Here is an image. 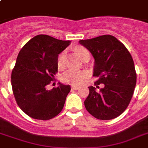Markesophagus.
Listing matches in <instances>:
<instances>
[{
  "instance_id": "34e87169",
  "label": "esophagus",
  "mask_w": 148,
  "mask_h": 148,
  "mask_svg": "<svg viewBox=\"0 0 148 148\" xmlns=\"http://www.w3.org/2000/svg\"><path fill=\"white\" fill-rule=\"evenodd\" d=\"M71 88L74 89V90H78L79 88H80V87H78V86H74V85H72L71 86Z\"/></svg>"
}]
</instances>
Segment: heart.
I'll return each mask as SVG.
<instances>
[{
	"label": "heart",
	"instance_id": "heart-1",
	"mask_svg": "<svg viewBox=\"0 0 148 148\" xmlns=\"http://www.w3.org/2000/svg\"><path fill=\"white\" fill-rule=\"evenodd\" d=\"M75 51L81 58L83 60L86 56L89 55V52L84 47H77ZM66 52L62 51L58 58V66L59 68L64 67V60ZM88 76V73L85 71H75L69 70L64 72L61 76V80L67 84H71L73 85H79L83 82L84 79Z\"/></svg>",
	"mask_w": 148,
	"mask_h": 148
}]
</instances>
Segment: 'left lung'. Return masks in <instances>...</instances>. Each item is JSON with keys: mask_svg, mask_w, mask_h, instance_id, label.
Listing matches in <instances>:
<instances>
[{"mask_svg": "<svg viewBox=\"0 0 148 148\" xmlns=\"http://www.w3.org/2000/svg\"><path fill=\"white\" fill-rule=\"evenodd\" d=\"M79 43L95 58L93 76L99 77L95 84H104L99 90L88 87L84 106L97 119H114L126 110L133 96L137 81L133 58L114 36L102 35Z\"/></svg>", "mask_w": 148, "mask_h": 148, "instance_id": "left-lung-1", "label": "left lung"}]
</instances>
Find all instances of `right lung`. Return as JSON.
<instances>
[{
	"instance_id": "1",
	"label": "right lung",
	"mask_w": 148,
	"mask_h": 148,
	"mask_svg": "<svg viewBox=\"0 0 148 148\" xmlns=\"http://www.w3.org/2000/svg\"><path fill=\"white\" fill-rule=\"evenodd\" d=\"M70 44V40L39 34L20 51L11 85L17 105L29 117L47 121L62 110L71 86L58 83V88L47 90V85L58 71V54Z\"/></svg>"
}]
</instances>
